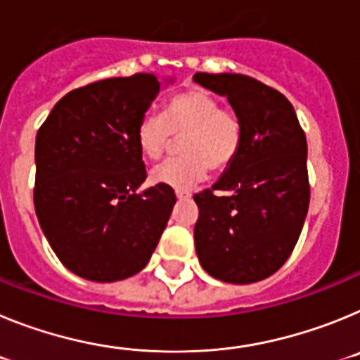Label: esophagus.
<instances>
[{"label": "esophagus", "mask_w": 360, "mask_h": 360, "mask_svg": "<svg viewBox=\"0 0 360 360\" xmlns=\"http://www.w3.org/2000/svg\"><path fill=\"white\" fill-rule=\"evenodd\" d=\"M191 196V191H176V198L182 200V198H189Z\"/></svg>", "instance_id": "34e87169"}]
</instances>
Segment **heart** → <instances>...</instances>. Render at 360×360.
Listing matches in <instances>:
<instances>
[{
  "label": "heart",
  "mask_w": 360,
  "mask_h": 360,
  "mask_svg": "<svg viewBox=\"0 0 360 360\" xmlns=\"http://www.w3.org/2000/svg\"><path fill=\"white\" fill-rule=\"evenodd\" d=\"M182 157L171 158L151 169V182L191 189L203 180L209 167L227 169L240 153L243 124L231 108H224L214 94L203 88L180 91L167 101L164 115L148 111L136 126V146L149 160H157L182 136Z\"/></svg>",
  "instance_id": "obj_1"
}]
</instances>
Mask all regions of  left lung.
<instances>
[{
  "instance_id": "left-lung-1",
  "label": "left lung",
  "mask_w": 360,
  "mask_h": 360,
  "mask_svg": "<svg viewBox=\"0 0 360 360\" xmlns=\"http://www.w3.org/2000/svg\"><path fill=\"white\" fill-rule=\"evenodd\" d=\"M227 97L243 124L240 153L212 189L195 195L200 265L234 285L278 272L299 240L310 203L307 136L278 90L241 73H195Z\"/></svg>"
}]
</instances>
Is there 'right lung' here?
I'll use <instances>...</instances> for the list:
<instances>
[{"instance_id":"add662e5","label":"right lung","mask_w":360,"mask_h":360,"mask_svg":"<svg viewBox=\"0 0 360 360\" xmlns=\"http://www.w3.org/2000/svg\"><path fill=\"white\" fill-rule=\"evenodd\" d=\"M160 94L153 73L111 77L66 94L36 136L34 205L59 262L79 278L126 279L148 265L176 196L136 193L146 165L136 126Z\"/></svg>"}]
</instances>
